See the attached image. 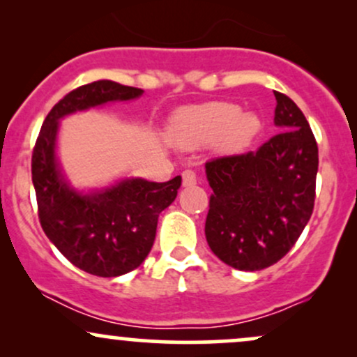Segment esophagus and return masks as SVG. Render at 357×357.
I'll return each mask as SVG.
<instances>
[{
    "mask_svg": "<svg viewBox=\"0 0 357 357\" xmlns=\"http://www.w3.org/2000/svg\"><path fill=\"white\" fill-rule=\"evenodd\" d=\"M181 176H183V186H192V184H196V181H198L196 173L191 169H184Z\"/></svg>",
    "mask_w": 357,
    "mask_h": 357,
    "instance_id": "1",
    "label": "esophagus"
}]
</instances>
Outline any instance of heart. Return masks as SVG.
Here are the masks:
<instances>
[{
	"instance_id": "1",
	"label": "heart",
	"mask_w": 357,
	"mask_h": 357,
	"mask_svg": "<svg viewBox=\"0 0 357 357\" xmlns=\"http://www.w3.org/2000/svg\"><path fill=\"white\" fill-rule=\"evenodd\" d=\"M261 130L257 114L241 112L230 102H210L179 110L171 121L174 141L184 147H198L216 141L225 153H240L255 141Z\"/></svg>"
}]
</instances>
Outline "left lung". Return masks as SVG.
<instances>
[{"mask_svg": "<svg viewBox=\"0 0 357 357\" xmlns=\"http://www.w3.org/2000/svg\"><path fill=\"white\" fill-rule=\"evenodd\" d=\"M275 93L282 132L257 151L206 162L210 196L204 235L233 268L255 272L277 264L304 231L315 199L317 142L297 104Z\"/></svg>", "mask_w": 357, "mask_h": 357, "instance_id": "left-lung-1", "label": "left lung"}]
</instances>
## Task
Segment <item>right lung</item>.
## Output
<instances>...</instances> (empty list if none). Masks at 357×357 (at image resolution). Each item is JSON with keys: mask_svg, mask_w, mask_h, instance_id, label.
<instances>
[{"mask_svg": "<svg viewBox=\"0 0 357 357\" xmlns=\"http://www.w3.org/2000/svg\"><path fill=\"white\" fill-rule=\"evenodd\" d=\"M144 90L97 80L72 90L45 117L31 155V179L45 235L75 267L97 277L137 268L153 248L159 213L178 196L181 176L166 183L141 178L89 195L68 186L55 147L60 119L107 102L130 100Z\"/></svg>", "mask_w": 357, "mask_h": 357, "instance_id": "obj_1", "label": "right lung"}]
</instances>
